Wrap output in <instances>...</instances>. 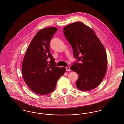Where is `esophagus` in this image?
Here are the masks:
<instances>
[{"instance_id":"esophagus-1","label":"esophagus","mask_w":124,"mask_h":124,"mask_svg":"<svg viewBox=\"0 0 124 124\" xmlns=\"http://www.w3.org/2000/svg\"><path fill=\"white\" fill-rule=\"evenodd\" d=\"M66 70H67V71H71V70H70V68L69 67H66Z\"/></svg>"}]
</instances>
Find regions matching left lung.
Instances as JSON below:
<instances>
[{
	"label": "left lung",
	"mask_w": 124,
	"mask_h": 124,
	"mask_svg": "<svg viewBox=\"0 0 124 124\" xmlns=\"http://www.w3.org/2000/svg\"><path fill=\"white\" fill-rule=\"evenodd\" d=\"M63 32L73 48L74 57L80 61L70 67L79 75L77 87L84 91L95 88L103 80L107 70L108 59L104 46L95 32L81 22L65 27Z\"/></svg>",
	"instance_id": "8db88e82"
}]
</instances>
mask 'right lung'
<instances>
[{"label": "right lung", "mask_w": 124, "mask_h": 124, "mask_svg": "<svg viewBox=\"0 0 124 124\" xmlns=\"http://www.w3.org/2000/svg\"><path fill=\"white\" fill-rule=\"evenodd\" d=\"M57 30L53 27L40 29L30 42L22 62L25 82L33 92L41 95L53 91L58 79L66 71L65 67L55 66L50 52V41ZM49 58V62L47 60Z\"/></svg>", "instance_id": "1"}]
</instances>
